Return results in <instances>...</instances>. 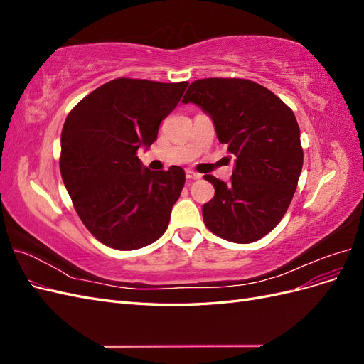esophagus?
Here are the masks:
<instances>
[{
	"label": "esophagus",
	"instance_id": "esophagus-1",
	"mask_svg": "<svg viewBox=\"0 0 364 364\" xmlns=\"http://www.w3.org/2000/svg\"><path fill=\"white\" fill-rule=\"evenodd\" d=\"M185 176H186V179H190V181H197V179H200V174H199V173H196V171H193V170H186V171H185Z\"/></svg>",
	"mask_w": 364,
	"mask_h": 364
}]
</instances>
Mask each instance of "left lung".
<instances>
[{"instance_id": "8db88e82", "label": "left lung", "mask_w": 364, "mask_h": 364, "mask_svg": "<svg viewBox=\"0 0 364 364\" xmlns=\"http://www.w3.org/2000/svg\"><path fill=\"white\" fill-rule=\"evenodd\" d=\"M182 102L199 105L211 115L218 141L235 156L228 183L205 174L215 188L202 208L206 228L240 245L267 235L287 213L304 164L293 111L247 79L194 80Z\"/></svg>"}]
</instances>
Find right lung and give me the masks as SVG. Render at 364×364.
Segmentation results:
<instances>
[{
  "label": "right lung",
  "instance_id": "obj_1",
  "mask_svg": "<svg viewBox=\"0 0 364 364\" xmlns=\"http://www.w3.org/2000/svg\"><path fill=\"white\" fill-rule=\"evenodd\" d=\"M186 86L118 77L82 98L65 119L62 179L75 213L100 243L134 250L167 230L185 171L176 165L142 168L136 153L155 142Z\"/></svg>",
  "mask_w": 364,
  "mask_h": 364
}]
</instances>
